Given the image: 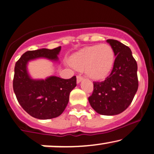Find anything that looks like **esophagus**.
I'll list each match as a JSON object with an SVG mask.
<instances>
[{
  "instance_id": "esophagus-1",
  "label": "esophagus",
  "mask_w": 154,
  "mask_h": 154,
  "mask_svg": "<svg viewBox=\"0 0 154 154\" xmlns=\"http://www.w3.org/2000/svg\"><path fill=\"white\" fill-rule=\"evenodd\" d=\"M76 79H76V82H77V83H81V82L83 80V78L82 77V76H81V75H77Z\"/></svg>"
}]
</instances>
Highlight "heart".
Instances as JSON below:
<instances>
[{"label":"heart","instance_id":"b5f03b06","mask_svg":"<svg viewBox=\"0 0 154 154\" xmlns=\"http://www.w3.org/2000/svg\"><path fill=\"white\" fill-rule=\"evenodd\" d=\"M114 51L110 45L101 44L83 48L70 57L69 63L77 70L85 69L88 76L101 80L107 76L114 64Z\"/></svg>","mask_w":154,"mask_h":154}]
</instances>
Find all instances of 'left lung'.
I'll return each mask as SVG.
<instances>
[{
	"mask_svg": "<svg viewBox=\"0 0 154 154\" xmlns=\"http://www.w3.org/2000/svg\"><path fill=\"white\" fill-rule=\"evenodd\" d=\"M115 58L112 71L104 81L93 82L88 97L91 106L103 115H116L129 106L138 89L137 63L129 47L115 39H107Z\"/></svg>",
	"mask_w": 154,
	"mask_h": 154,
	"instance_id": "1",
	"label": "left lung"
}]
</instances>
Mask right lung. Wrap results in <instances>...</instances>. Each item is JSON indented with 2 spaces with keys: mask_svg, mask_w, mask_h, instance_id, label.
I'll return each instance as SVG.
<instances>
[{
  "mask_svg": "<svg viewBox=\"0 0 154 154\" xmlns=\"http://www.w3.org/2000/svg\"><path fill=\"white\" fill-rule=\"evenodd\" d=\"M61 47L54 49H40L23 54L15 66L13 90L22 107L32 117L39 119H52L61 115L69 100L71 91L76 86V77L70 79L51 75L35 79L29 75V61L46 59L59 63Z\"/></svg>",
  "mask_w": 154,
  "mask_h": 154,
  "instance_id": "1",
  "label": "right lung"
}]
</instances>
